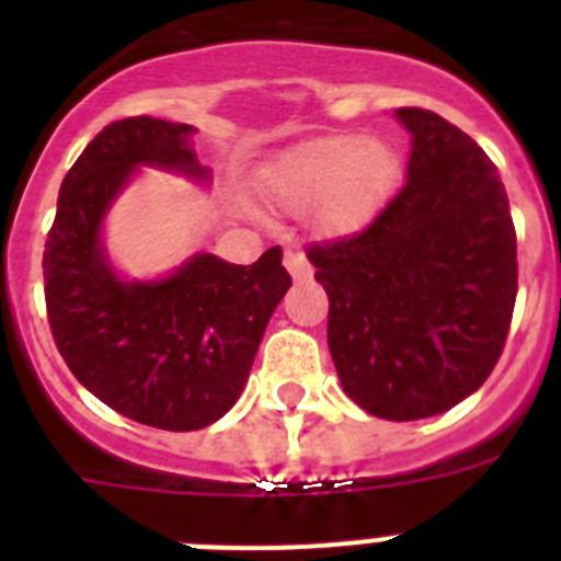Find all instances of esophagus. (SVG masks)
Wrapping results in <instances>:
<instances>
[{"label":"esophagus","instance_id":"obj_1","mask_svg":"<svg viewBox=\"0 0 561 561\" xmlns=\"http://www.w3.org/2000/svg\"><path fill=\"white\" fill-rule=\"evenodd\" d=\"M284 266H286V270H289V275L295 277V280H304V277H311L309 257H306L304 250H297V247L286 250Z\"/></svg>","mask_w":561,"mask_h":561}]
</instances>
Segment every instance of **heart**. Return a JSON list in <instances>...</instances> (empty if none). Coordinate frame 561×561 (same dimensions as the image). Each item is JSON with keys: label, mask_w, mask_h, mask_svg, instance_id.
Segmentation results:
<instances>
[{"label": "heart", "mask_w": 561, "mask_h": 561, "mask_svg": "<svg viewBox=\"0 0 561 561\" xmlns=\"http://www.w3.org/2000/svg\"><path fill=\"white\" fill-rule=\"evenodd\" d=\"M396 180V157L362 134H334L286 151L270 171V193L286 210L320 205L325 230H356L385 202Z\"/></svg>", "instance_id": "obj_1"}]
</instances>
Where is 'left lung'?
Instances as JSON below:
<instances>
[{
	"mask_svg": "<svg viewBox=\"0 0 561 561\" xmlns=\"http://www.w3.org/2000/svg\"><path fill=\"white\" fill-rule=\"evenodd\" d=\"M408 182L368 227L306 247L329 295V348L362 410L415 421L489 379L517 300V232L483 148L419 106Z\"/></svg>",
	"mask_w": 561,
	"mask_h": 561,
	"instance_id": "obj_1",
	"label": "left lung"
}]
</instances>
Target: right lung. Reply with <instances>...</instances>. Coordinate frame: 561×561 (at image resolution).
Returning a JSON list of instances; mask_svg holds the SVG:
<instances>
[{
	"instance_id": "obj_1",
	"label": "right lung",
	"mask_w": 561,
	"mask_h": 561,
	"mask_svg": "<svg viewBox=\"0 0 561 561\" xmlns=\"http://www.w3.org/2000/svg\"><path fill=\"white\" fill-rule=\"evenodd\" d=\"M191 126L157 117L108 123L64 176L44 244V300L58 354L89 393L148 427L187 433L244 390L272 311L291 286L272 247L255 264L196 255L157 284H123L101 250V219L140 162L205 173Z\"/></svg>"
}]
</instances>
